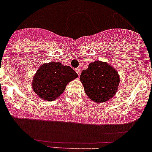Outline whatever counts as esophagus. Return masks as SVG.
<instances>
[{
	"mask_svg": "<svg viewBox=\"0 0 152 152\" xmlns=\"http://www.w3.org/2000/svg\"><path fill=\"white\" fill-rule=\"evenodd\" d=\"M76 72H77V74H78L79 76L80 75V72H81V70H80V68H76Z\"/></svg>",
	"mask_w": 152,
	"mask_h": 152,
	"instance_id": "34e87169",
	"label": "esophagus"
}]
</instances>
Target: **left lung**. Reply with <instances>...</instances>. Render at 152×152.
Instances as JSON below:
<instances>
[{
  "label": "left lung",
  "mask_w": 152,
  "mask_h": 152,
  "mask_svg": "<svg viewBox=\"0 0 152 152\" xmlns=\"http://www.w3.org/2000/svg\"><path fill=\"white\" fill-rule=\"evenodd\" d=\"M85 93L96 103H104L117 93L120 78L113 67L105 62L96 61L89 65L80 75Z\"/></svg>",
  "instance_id": "8db88e82"
}]
</instances>
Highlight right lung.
<instances>
[{"instance_id":"obj_1","label":"right lung","mask_w":152,"mask_h":152,"mask_svg":"<svg viewBox=\"0 0 152 152\" xmlns=\"http://www.w3.org/2000/svg\"><path fill=\"white\" fill-rule=\"evenodd\" d=\"M77 76L70 66L51 62L38 69L33 78V90L43 100H54L64 92L67 83Z\"/></svg>"}]
</instances>
